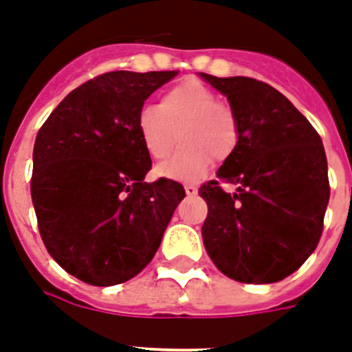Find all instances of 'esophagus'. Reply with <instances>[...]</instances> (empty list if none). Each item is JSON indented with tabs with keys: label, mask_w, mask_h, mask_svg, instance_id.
<instances>
[{
	"label": "esophagus",
	"mask_w": 352,
	"mask_h": 352,
	"mask_svg": "<svg viewBox=\"0 0 352 352\" xmlns=\"http://www.w3.org/2000/svg\"><path fill=\"white\" fill-rule=\"evenodd\" d=\"M184 192H186L190 197H192V195H197V186H195V184H184Z\"/></svg>",
	"instance_id": "1"
}]
</instances>
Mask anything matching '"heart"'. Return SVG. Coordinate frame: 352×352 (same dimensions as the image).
<instances>
[{"label": "heart", "instance_id": "b5f03b06", "mask_svg": "<svg viewBox=\"0 0 352 352\" xmlns=\"http://www.w3.org/2000/svg\"><path fill=\"white\" fill-rule=\"evenodd\" d=\"M136 133L155 160L171 151L177 134L182 147L158 164L155 173L181 182L201 181L214 158L230 157L240 138L234 111L216 101V94L195 79L170 88L158 107H144L136 120Z\"/></svg>", "mask_w": 352, "mask_h": 352}]
</instances>
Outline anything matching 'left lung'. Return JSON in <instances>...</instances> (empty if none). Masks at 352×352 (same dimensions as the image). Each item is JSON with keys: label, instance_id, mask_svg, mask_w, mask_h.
I'll return each instance as SVG.
<instances>
[{"label": "left lung", "instance_id": "1", "mask_svg": "<svg viewBox=\"0 0 352 352\" xmlns=\"http://www.w3.org/2000/svg\"><path fill=\"white\" fill-rule=\"evenodd\" d=\"M199 77L227 98L240 129L218 179L199 188L208 205L201 229L206 253L238 283H278L321 238L331 195L323 142L292 101L262 80ZM221 182L236 190L225 192Z\"/></svg>", "mask_w": 352, "mask_h": 352}]
</instances>
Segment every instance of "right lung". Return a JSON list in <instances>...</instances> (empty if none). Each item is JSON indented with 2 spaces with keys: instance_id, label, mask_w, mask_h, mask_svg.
<instances>
[{
  "instance_id": "obj_1",
  "label": "right lung",
  "mask_w": 352,
  "mask_h": 352,
  "mask_svg": "<svg viewBox=\"0 0 352 352\" xmlns=\"http://www.w3.org/2000/svg\"><path fill=\"white\" fill-rule=\"evenodd\" d=\"M179 72H111L58 103L36 134L31 197L45 249L92 286L136 277L157 253L184 188L144 182L136 133L144 101Z\"/></svg>"
}]
</instances>
